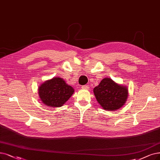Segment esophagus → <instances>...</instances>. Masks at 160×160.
<instances>
[{
  "instance_id": "34e87169",
  "label": "esophagus",
  "mask_w": 160,
  "mask_h": 160,
  "mask_svg": "<svg viewBox=\"0 0 160 160\" xmlns=\"http://www.w3.org/2000/svg\"><path fill=\"white\" fill-rule=\"evenodd\" d=\"M82 89H85V90H88L89 89V87L88 85H83L82 86Z\"/></svg>"
}]
</instances>
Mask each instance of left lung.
<instances>
[{
  "label": "left lung",
  "mask_w": 160,
  "mask_h": 160,
  "mask_svg": "<svg viewBox=\"0 0 160 160\" xmlns=\"http://www.w3.org/2000/svg\"><path fill=\"white\" fill-rule=\"evenodd\" d=\"M93 92L98 104L106 111L119 110L125 104L129 95L128 88L117 83L110 78L102 79L94 88Z\"/></svg>",
  "instance_id": "obj_1"
}]
</instances>
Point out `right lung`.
Here are the masks:
<instances>
[{
  "mask_svg": "<svg viewBox=\"0 0 160 160\" xmlns=\"http://www.w3.org/2000/svg\"><path fill=\"white\" fill-rule=\"evenodd\" d=\"M72 87L59 77L42 82L38 88L40 100L45 106L52 108L62 106L74 93Z\"/></svg>",
  "mask_w": 160,
  "mask_h": 160,
  "instance_id": "1",
  "label": "right lung"
}]
</instances>
